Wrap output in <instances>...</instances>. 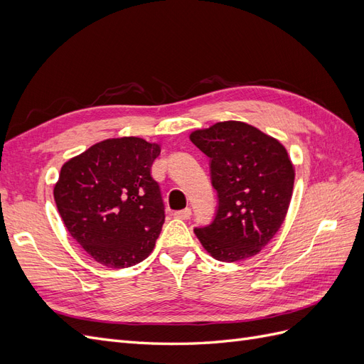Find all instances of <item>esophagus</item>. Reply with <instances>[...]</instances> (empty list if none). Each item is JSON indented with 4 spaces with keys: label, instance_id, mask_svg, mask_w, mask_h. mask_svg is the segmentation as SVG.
Segmentation results:
<instances>
[{
    "label": "esophagus",
    "instance_id": "esophagus-1",
    "mask_svg": "<svg viewBox=\"0 0 364 364\" xmlns=\"http://www.w3.org/2000/svg\"><path fill=\"white\" fill-rule=\"evenodd\" d=\"M173 215L176 218H181V220H188L191 217V209L185 208V209H182V211H176Z\"/></svg>",
    "mask_w": 364,
    "mask_h": 364
}]
</instances>
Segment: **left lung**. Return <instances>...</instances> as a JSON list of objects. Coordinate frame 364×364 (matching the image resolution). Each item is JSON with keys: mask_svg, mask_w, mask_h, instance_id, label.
<instances>
[{"mask_svg": "<svg viewBox=\"0 0 364 364\" xmlns=\"http://www.w3.org/2000/svg\"><path fill=\"white\" fill-rule=\"evenodd\" d=\"M211 159L218 193L214 222L194 229L213 258L237 262L255 257L277 235L287 215L294 165L282 142L243 121H220L191 132Z\"/></svg>", "mask_w": 364, "mask_h": 364, "instance_id": "left-lung-1", "label": "left lung"}]
</instances>
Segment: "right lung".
I'll return each instance as SVG.
<instances>
[{"label": "right lung", "mask_w": 364, "mask_h": 364, "mask_svg": "<svg viewBox=\"0 0 364 364\" xmlns=\"http://www.w3.org/2000/svg\"><path fill=\"white\" fill-rule=\"evenodd\" d=\"M158 142L136 136L97 142L65 162L54 200L71 237L87 255L111 269L146 259L165 220L151 164Z\"/></svg>", "instance_id": "right-lung-1"}]
</instances>
